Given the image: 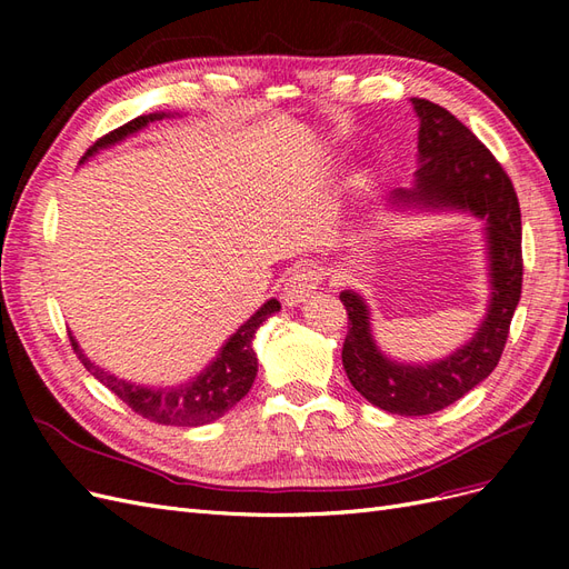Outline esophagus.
I'll list each match as a JSON object with an SVG mask.
<instances>
[{
    "label": "esophagus",
    "mask_w": 569,
    "mask_h": 569,
    "mask_svg": "<svg viewBox=\"0 0 569 569\" xmlns=\"http://www.w3.org/2000/svg\"><path fill=\"white\" fill-rule=\"evenodd\" d=\"M322 280V272L318 266L313 263H301L295 270H291L289 278L284 280V289H282V299L287 306H295L306 301L308 297L313 295Z\"/></svg>",
    "instance_id": "obj_1"
}]
</instances>
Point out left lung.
Wrapping results in <instances>:
<instances>
[{"instance_id": "left-lung-1", "label": "left lung", "mask_w": 569, "mask_h": 569, "mask_svg": "<svg viewBox=\"0 0 569 569\" xmlns=\"http://www.w3.org/2000/svg\"><path fill=\"white\" fill-rule=\"evenodd\" d=\"M420 118V168L412 189H399L396 201L465 209L487 220L491 301L485 322L470 343L432 366H403L385 358L370 335L368 306L353 291H341L349 332L341 363L358 393L399 416H429L462 399L493 372L506 349L510 320L522 295V218L515 187L470 128L439 104L412 97Z\"/></svg>"}]
</instances>
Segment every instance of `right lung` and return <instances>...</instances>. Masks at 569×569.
Here are the masks:
<instances>
[{
  "instance_id": "right-lung-1",
  "label": "right lung",
  "mask_w": 569,
  "mask_h": 569,
  "mask_svg": "<svg viewBox=\"0 0 569 569\" xmlns=\"http://www.w3.org/2000/svg\"><path fill=\"white\" fill-rule=\"evenodd\" d=\"M163 118V113H153V116H137L130 123L116 128L113 132L104 134L101 140H97L88 153L82 159L92 157V153L101 147H109L123 137L142 130L149 120ZM280 311V301L270 299L268 303L261 306V311H256L239 330L228 339L226 347L220 349L213 363L206 368L197 380L180 385L176 389H151V387H140V385H130L126 380H118V377L109 375L94 366L92 360L84 356L78 347V341L71 337V347L76 356L80 358V363L88 368L90 375H94L97 380L111 389L120 401H123L130 410H134L137 416H142L151 422L159 425H176V427H199V425H209L218 420L226 412L247 396L256 380V370H258V360L253 353V335L258 327H261L272 313Z\"/></svg>"
}]
</instances>
